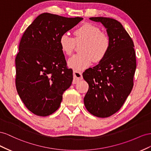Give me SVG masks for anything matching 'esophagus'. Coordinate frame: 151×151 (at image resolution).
Returning a JSON list of instances; mask_svg holds the SVG:
<instances>
[{
	"mask_svg": "<svg viewBox=\"0 0 151 151\" xmlns=\"http://www.w3.org/2000/svg\"><path fill=\"white\" fill-rule=\"evenodd\" d=\"M83 76H82V73H81L78 70H74L73 71V83L76 84L79 81L82 80Z\"/></svg>",
	"mask_w": 151,
	"mask_h": 151,
	"instance_id": "1",
	"label": "esophagus"
}]
</instances>
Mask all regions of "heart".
Wrapping results in <instances>:
<instances>
[{
	"instance_id": "obj_1",
	"label": "heart",
	"mask_w": 151,
	"mask_h": 151,
	"mask_svg": "<svg viewBox=\"0 0 151 151\" xmlns=\"http://www.w3.org/2000/svg\"><path fill=\"white\" fill-rule=\"evenodd\" d=\"M74 38L64 33L60 37L59 45L63 52L70 55L74 50L76 44H81L80 54L73 55L69 59L68 64L76 70L87 68L92 64L100 63L106 57L111 48L110 37L106 33L101 32L97 26L86 23L73 31Z\"/></svg>"
}]
</instances>
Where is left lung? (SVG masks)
<instances>
[{
  "label": "left lung",
  "instance_id": "left-lung-1",
  "mask_svg": "<svg viewBox=\"0 0 151 151\" xmlns=\"http://www.w3.org/2000/svg\"><path fill=\"white\" fill-rule=\"evenodd\" d=\"M90 19L104 26L111 45L103 61L83 73L89 85L84 104L93 116L107 118L120 109L133 88L137 66L134 44L117 20L104 17Z\"/></svg>",
  "mask_w": 151,
  "mask_h": 151
}]
</instances>
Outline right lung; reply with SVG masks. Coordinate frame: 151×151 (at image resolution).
Instances as JSON below:
<instances>
[{
  "instance_id": "right-lung-1",
  "label": "right lung",
  "mask_w": 151,
  "mask_h": 151,
  "mask_svg": "<svg viewBox=\"0 0 151 151\" xmlns=\"http://www.w3.org/2000/svg\"><path fill=\"white\" fill-rule=\"evenodd\" d=\"M83 19L50 13L38 16L21 38L16 63V87L27 108L47 116L58 110L70 87L73 70L67 67L59 38Z\"/></svg>"
}]
</instances>
